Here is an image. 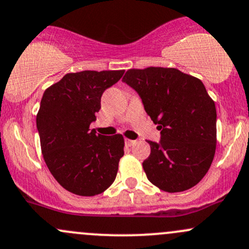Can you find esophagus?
Instances as JSON below:
<instances>
[{
    "instance_id": "esophagus-1",
    "label": "esophagus",
    "mask_w": 249,
    "mask_h": 249,
    "mask_svg": "<svg viewBox=\"0 0 249 249\" xmlns=\"http://www.w3.org/2000/svg\"><path fill=\"white\" fill-rule=\"evenodd\" d=\"M135 143H136L135 140H127V138H125V144H126V145L131 146V145L135 144Z\"/></svg>"
}]
</instances>
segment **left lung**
Listing matches in <instances>:
<instances>
[{"label": "left lung", "mask_w": 249, "mask_h": 249, "mask_svg": "<svg viewBox=\"0 0 249 249\" xmlns=\"http://www.w3.org/2000/svg\"><path fill=\"white\" fill-rule=\"evenodd\" d=\"M123 82L137 91L161 131L143 162L146 178L174 193L196 186L210 168L216 150V106L199 78L174 68L127 70Z\"/></svg>", "instance_id": "left-lung-1"}]
</instances>
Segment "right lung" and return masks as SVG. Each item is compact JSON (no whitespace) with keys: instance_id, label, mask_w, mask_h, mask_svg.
<instances>
[{"instance_id":"1","label":"right lung","mask_w":249,"mask_h":249,"mask_svg":"<svg viewBox=\"0 0 249 249\" xmlns=\"http://www.w3.org/2000/svg\"><path fill=\"white\" fill-rule=\"evenodd\" d=\"M124 70H85L63 76L44 91L36 114L41 153L58 184L77 196H96L117 177L124 155L122 135H96L89 125L101 108V96Z\"/></svg>"}]
</instances>
